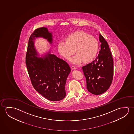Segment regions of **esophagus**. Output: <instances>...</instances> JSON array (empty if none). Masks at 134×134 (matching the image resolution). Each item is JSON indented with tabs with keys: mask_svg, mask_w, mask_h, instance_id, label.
I'll use <instances>...</instances> for the list:
<instances>
[{
	"mask_svg": "<svg viewBox=\"0 0 134 134\" xmlns=\"http://www.w3.org/2000/svg\"><path fill=\"white\" fill-rule=\"evenodd\" d=\"M71 68H72V69H76V68L74 66H72Z\"/></svg>",
	"mask_w": 134,
	"mask_h": 134,
	"instance_id": "esophagus-1",
	"label": "esophagus"
}]
</instances>
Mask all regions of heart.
Instances as JSON below:
<instances>
[{"mask_svg":"<svg viewBox=\"0 0 134 134\" xmlns=\"http://www.w3.org/2000/svg\"><path fill=\"white\" fill-rule=\"evenodd\" d=\"M66 41L58 43V51L67 60L74 53H76L70 59L72 63L79 64L83 61L88 63L93 60L98 53L99 48L98 41L86 32H74L66 37Z\"/></svg>","mask_w":134,"mask_h":134,"instance_id":"heart-1","label":"heart"}]
</instances>
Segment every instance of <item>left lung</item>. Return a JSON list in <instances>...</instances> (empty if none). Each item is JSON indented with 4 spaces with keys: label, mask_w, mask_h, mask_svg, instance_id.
<instances>
[{
    "label": "left lung",
    "mask_w": 134,
    "mask_h": 134,
    "mask_svg": "<svg viewBox=\"0 0 134 134\" xmlns=\"http://www.w3.org/2000/svg\"><path fill=\"white\" fill-rule=\"evenodd\" d=\"M99 40L101 45L98 56L91 63L82 68L87 90L96 95L103 93L109 88L114 74L113 59L108 44L101 34Z\"/></svg>",
    "instance_id": "8db88e82"
}]
</instances>
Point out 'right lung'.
I'll return each mask as SVG.
<instances>
[{
	"instance_id": "add662e5",
	"label": "right lung",
	"mask_w": 134,
	"mask_h": 134,
	"mask_svg": "<svg viewBox=\"0 0 134 134\" xmlns=\"http://www.w3.org/2000/svg\"><path fill=\"white\" fill-rule=\"evenodd\" d=\"M52 37L47 28L34 30L29 39L26 64L34 89L47 100L54 102L66 96L65 85L71 68L67 62L50 52L43 58L37 57L34 41L42 37L52 44Z\"/></svg>"
}]
</instances>
